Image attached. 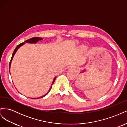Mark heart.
I'll return each instance as SVG.
<instances>
[{"mask_svg": "<svg viewBox=\"0 0 127 127\" xmlns=\"http://www.w3.org/2000/svg\"><path fill=\"white\" fill-rule=\"evenodd\" d=\"M86 49H87L86 47H85V46H84V45L82 46V47H80V50H82V51H85Z\"/></svg>", "mask_w": 127, "mask_h": 127, "instance_id": "b5f03b06", "label": "heart"}]
</instances>
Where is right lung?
<instances>
[{
    "label": "right lung",
    "instance_id": "add662e5",
    "mask_svg": "<svg viewBox=\"0 0 127 127\" xmlns=\"http://www.w3.org/2000/svg\"><path fill=\"white\" fill-rule=\"evenodd\" d=\"M43 40V39H42V38L39 37H33V38H31V39H29V40H26L24 42H23V43H22L20 44L19 45H18L17 46V47H16V48H15V49L14 50V52H13V53L12 57H11V60H10V63H9V72H10V66H11V61H12V60H13V57H14V55H15V53H16V52H17V50H18L19 48H20L21 47H22V46L23 45H24L25 43H36L38 41H40V40ZM56 78V76L54 78H53V82H52V85H51V86L50 88V89H49V91L47 92V93H46L45 95H44L43 96H41V97H37V98H33V99H36V98H37V99H38V98H42V97H43L47 95L49 93V92L50 91V90H51V88H52V84H53V83L55 82Z\"/></svg>",
    "mask_w": 127,
    "mask_h": 127
}]
</instances>
